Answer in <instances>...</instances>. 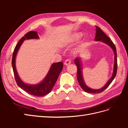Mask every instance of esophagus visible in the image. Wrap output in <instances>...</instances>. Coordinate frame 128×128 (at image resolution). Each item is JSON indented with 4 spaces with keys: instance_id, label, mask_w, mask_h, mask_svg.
<instances>
[{
    "instance_id": "obj_1",
    "label": "esophagus",
    "mask_w": 128,
    "mask_h": 128,
    "mask_svg": "<svg viewBox=\"0 0 128 128\" xmlns=\"http://www.w3.org/2000/svg\"><path fill=\"white\" fill-rule=\"evenodd\" d=\"M70 63H71V61H70V59H67L65 61V62H64V64L65 65H66V66H67V65H69V64H70Z\"/></svg>"
}]
</instances>
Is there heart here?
<instances>
[{
    "mask_svg": "<svg viewBox=\"0 0 128 128\" xmlns=\"http://www.w3.org/2000/svg\"><path fill=\"white\" fill-rule=\"evenodd\" d=\"M81 36H82V34H74L72 36L66 38V39H65L63 41H62L61 43V45L62 46H66L70 45L72 43V42L78 40L81 37Z\"/></svg>",
    "mask_w": 128,
    "mask_h": 128,
    "instance_id": "heart-1",
    "label": "heart"
}]
</instances>
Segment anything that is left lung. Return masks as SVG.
I'll use <instances>...</instances> for the list:
<instances>
[{"label":"left lung","instance_id":"1","mask_svg":"<svg viewBox=\"0 0 128 128\" xmlns=\"http://www.w3.org/2000/svg\"><path fill=\"white\" fill-rule=\"evenodd\" d=\"M96 37L94 38V40L96 41H101L109 45L110 47L113 50L114 53V69L113 74L111 77V78L108 81L107 83L104 85V86L100 89H92L88 88L85 83L84 79L83 77L82 72V59L80 58H76L75 59V64L77 67V78L78 82L80 85V87L82 88L83 90L88 93L91 94H96V93H101L104 91L105 89L110 86V84L112 82V81L114 79L116 75L117 72V68H118V63H117V53L116 47L113 42H112L110 38L108 37L106 34H104L102 30L99 27L96 26Z\"/></svg>","mask_w":128,"mask_h":128}]
</instances>
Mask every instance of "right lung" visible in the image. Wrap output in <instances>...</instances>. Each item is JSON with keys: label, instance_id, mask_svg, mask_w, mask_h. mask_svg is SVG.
<instances>
[{"label": "right lung", "instance_id": "obj_1", "mask_svg": "<svg viewBox=\"0 0 128 128\" xmlns=\"http://www.w3.org/2000/svg\"><path fill=\"white\" fill-rule=\"evenodd\" d=\"M38 38L39 37L36 32L31 31L26 33L24 36L19 40L15 46L12 56V65L13 69L15 79L18 86L31 95L36 96H42L48 94L51 91L52 88L56 82L59 74L62 70L63 63L61 62H58L53 64L50 67L47 75L46 76L43 80L40 83L36 85H30L26 84L23 82L18 75L16 66H15V59H16L17 53L24 41L26 40L38 39Z\"/></svg>", "mask_w": 128, "mask_h": 128}]
</instances>
